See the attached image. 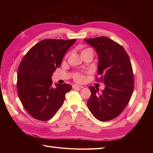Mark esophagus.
<instances>
[{
  "label": "esophagus",
  "instance_id": "34e87169",
  "mask_svg": "<svg viewBox=\"0 0 153 153\" xmlns=\"http://www.w3.org/2000/svg\"><path fill=\"white\" fill-rule=\"evenodd\" d=\"M73 89H82V88H84V87L82 85H79L74 84V85H73Z\"/></svg>",
  "mask_w": 153,
  "mask_h": 153
}]
</instances>
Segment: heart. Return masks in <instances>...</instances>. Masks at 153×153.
I'll list each match as a JSON object with an SVG mask.
<instances>
[{
    "mask_svg": "<svg viewBox=\"0 0 153 153\" xmlns=\"http://www.w3.org/2000/svg\"><path fill=\"white\" fill-rule=\"evenodd\" d=\"M87 49H89V48H87ZM87 49H85V50H87ZM85 50H84V51H85ZM84 51H82V52H84ZM75 80L78 82H82L84 80V76H83L82 74L77 73L76 75L75 76Z\"/></svg>",
    "mask_w": 153,
    "mask_h": 153,
    "instance_id": "b5f03b06",
    "label": "heart"
}]
</instances>
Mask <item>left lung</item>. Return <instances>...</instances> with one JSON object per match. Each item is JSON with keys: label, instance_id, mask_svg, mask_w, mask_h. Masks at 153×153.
Listing matches in <instances>:
<instances>
[{"label": "left lung", "instance_id": "obj_1", "mask_svg": "<svg viewBox=\"0 0 153 153\" xmlns=\"http://www.w3.org/2000/svg\"><path fill=\"white\" fill-rule=\"evenodd\" d=\"M84 41L98 55V73L105 85L101 92L98 88L89 87L91 94L87 106L95 118L108 121L123 112L131 97L134 78L130 59L122 46L106 37Z\"/></svg>", "mask_w": 153, "mask_h": 153}]
</instances>
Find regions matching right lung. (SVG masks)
I'll return each mask as SVG.
<instances>
[{"label":"right lung","instance_id":"obj_1","mask_svg":"<svg viewBox=\"0 0 153 153\" xmlns=\"http://www.w3.org/2000/svg\"><path fill=\"white\" fill-rule=\"evenodd\" d=\"M76 40L43 39L32 47L22 60L17 75L18 95L32 117L47 121L62 106L66 94L72 87L55 84L53 88L52 76Z\"/></svg>","mask_w":153,"mask_h":153}]
</instances>
